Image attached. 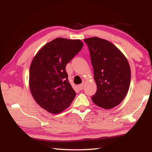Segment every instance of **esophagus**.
I'll return each instance as SVG.
<instances>
[{"mask_svg":"<svg viewBox=\"0 0 152 152\" xmlns=\"http://www.w3.org/2000/svg\"><path fill=\"white\" fill-rule=\"evenodd\" d=\"M78 88H79L80 91H82V90H83V88H84V84H79V85H78Z\"/></svg>","mask_w":152,"mask_h":152,"instance_id":"1","label":"esophagus"}]
</instances>
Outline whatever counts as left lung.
I'll list each match as a JSON object with an SVG mask.
<instances>
[{
  "label": "left lung",
  "mask_w": 152,
  "mask_h": 152,
  "mask_svg": "<svg viewBox=\"0 0 152 152\" xmlns=\"http://www.w3.org/2000/svg\"><path fill=\"white\" fill-rule=\"evenodd\" d=\"M89 49L97 86L92 96L95 104L105 109L117 106L127 95L131 69L125 56L116 46L97 37L84 40Z\"/></svg>",
  "instance_id": "obj_1"
}]
</instances>
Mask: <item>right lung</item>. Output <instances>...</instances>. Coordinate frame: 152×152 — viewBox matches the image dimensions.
Listing matches in <instances>:
<instances>
[{
  "label": "right lung",
  "instance_id": "add662e5",
  "mask_svg": "<svg viewBox=\"0 0 152 152\" xmlns=\"http://www.w3.org/2000/svg\"><path fill=\"white\" fill-rule=\"evenodd\" d=\"M80 39L56 38L43 46L29 69V88L36 102L52 114L69 107L76 92L68 81L66 66L82 50Z\"/></svg>",
  "mask_w": 152,
  "mask_h": 152
}]
</instances>
